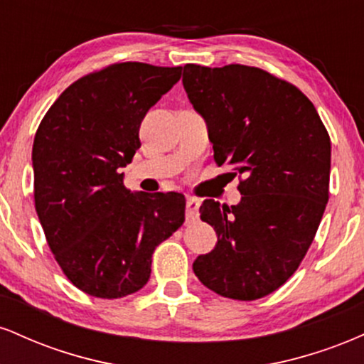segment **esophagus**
<instances>
[{"instance_id":"esophagus-1","label":"esophagus","mask_w":364,"mask_h":364,"mask_svg":"<svg viewBox=\"0 0 364 364\" xmlns=\"http://www.w3.org/2000/svg\"><path fill=\"white\" fill-rule=\"evenodd\" d=\"M200 200L195 196H188L186 198V220H195L198 217Z\"/></svg>"}]
</instances>
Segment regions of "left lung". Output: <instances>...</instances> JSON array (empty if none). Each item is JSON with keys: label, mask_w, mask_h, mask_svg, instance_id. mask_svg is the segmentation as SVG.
<instances>
[{"label": "left lung", "mask_w": 364, "mask_h": 364, "mask_svg": "<svg viewBox=\"0 0 364 364\" xmlns=\"http://www.w3.org/2000/svg\"><path fill=\"white\" fill-rule=\"evenodd\" d=\"M219 166L243 179L237 205L205 200L200 219L217 245L193 262L203 286L253 301L282 286L306 255L328 202L330 136L310 99L255 66H183Z\"/></svg>", "instance_id": "1"}]
</instances>
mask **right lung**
<instances>
[{
  "mask_svg": "<svg viewBox=\"0 0 364 364\" xmlns=\"http://www.w3.org/2000/svg\"><path fill=\"white\" fill-rule=\"evenodd\" d=\"M181 72L116 63L73 82L37 128V215L63 274L95 298L140 291L156 246L185 223L181 193H132L121 173L141 145V119Z\"/></svg>",
  "mask_w": 364,
  "mask_h": 364,
  "instance_id": "1",
  "label": "right lung"
}]
</instances>
